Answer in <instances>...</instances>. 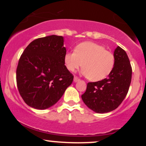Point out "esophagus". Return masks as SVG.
<instances>
[{
  "label": "esophagus",
  "instance_id": "34e87169",
  "mask_svg": "<svg viewBox=\"0 0 146 146\" xmlns=\"http://www.w3.org/2000/svg\"><path fill=\"white\" fill-rule=\"evenodd\" d=\"M73 81H74V82H77L80 81V79H79L78 77L75 76L74 78H73Z\"/></svg>",
  "mask_w": 146,
  "mask_h": 146
}]
</instances>
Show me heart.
I'll use <instances>...</instances> for the list:
<instances>
[{"instance_id": "1", "label": "heart", "mask_w": 146, "mask_h": 146, "mask_svg": "<svg viewBox=\"0 0 146 146\" xmlns=\"http://www.w3.org/2000/svg\"><path fill=\"white\" fill-rule=\"evenodd\" d=\"M68 71L73 72L83 65L82 73L91 81H101L113 70L115 58L104 46L93 42H84L77 45L75 51H68L64 56Z\"/></svg>"}]
</instances>
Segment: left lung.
I'll return each instance as SVG.
<instances>
[{"instance_id":"left-lung-1","label":"left lung","mask_w":146,"mask_h":146,"mask_svg":"<svg viewBox=\"0 0 146 146\" xmlns=\"http://www.w3.org/2000/svg\"><path fill=\"white\" fill-rule=\"evenodd\" d=\"M115 63L113 70L102 81L87 84L82 95L90 109L98 113H106L116 109L128 93L132 78V67L127 53L117 46L114 51Z\"/></svg>"}]
</instances>
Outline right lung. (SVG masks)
<instances>
[{
    "instance_id": "1",
    "label": "right lung",
    "mask_w": 146,
    "mask_h": 146,
    "mask_svg": "<svg viewBox=\"0 0 146 146\" xmlns=\"http://www.w3.org/2000/svg\"><path fill=\"white\" fill-rule=\"evenodd\" d=\"M66 53L62 36L38 38L27 46L18 61L16 82L25 103L44 110L62 98L73 75L64 63Z\"/></svg>"
}]
</instances>
